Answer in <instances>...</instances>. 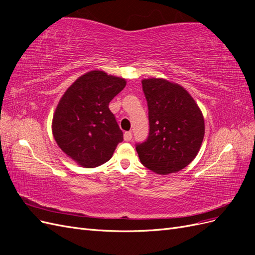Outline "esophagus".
<instances>
[{"label":"esophagus","mask_w":255,"mask_h":255,"mask_svg":"<svg viewBox=\"0 0 255 255\" xmlns=\"http://www.w3.org/2000/svg\"><path fill=\"white\" fill-rule=\"evenodd\" d=\"M123 137H125L126 141H129L133 138V134H132V132H129V130H128V132L125 133V136H123Z\"/></svg>","instance_id":"1"}]
</instances>
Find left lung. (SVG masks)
Segmentation results:
<instances>
[{
    "mask_svg": "<svg viewBox=\"0 0 255 255\" xmlns=\"http://www.w3.org/2000/svg\"><path fill=\"white\" fill-rule=\"evenodd\" d=\"M148 102L149 136L136 143L141 164L157 174L182 170L200 150L204 119L195 100L182 86L163 79L142 82Z\"/></svg>",
    "mask_w": 255,
    "mask_h": 255,
    "instance_id": "8db88e82",
    "label": "left lung"
}]
</instances>
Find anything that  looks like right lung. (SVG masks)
Segmentation results:
<instances>
[{"label": "right lung", "mask_w": 255, "mask_h": 255, "mask_svg": "<svg viewBox=\"0 0 255 255\" xmlns=\"http://www.w3.org/2000/svg\"><path fill=\"white\" fill-rule=\"evenodd\" d=\"M126 85V80L117 76L90 71L60 99L53 117V135L59 148L81 166L94 168L106 163L123 140L109 105Z\"/></svg>", "instance_id": "right-lung-1"}]
</instances>
